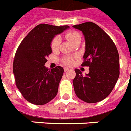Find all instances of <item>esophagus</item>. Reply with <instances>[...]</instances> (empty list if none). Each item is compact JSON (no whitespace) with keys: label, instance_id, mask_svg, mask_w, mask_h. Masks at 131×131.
<instances>
[{"label":"esophagus","instance_id":"34e87169","mask_svg":"<svg viewBox=\"0 0 131 131\" xmlns=\"http://www.w3.org/2000/svg\"><path fill=\"white\" fill-rule=\"evenodd\" d=\"M70 70V68H64V71L65 72H67V71Z\"/></svg>","mask_w":131,"mask_h":131}]
</instances>
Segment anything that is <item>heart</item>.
<instances>
[{"mask_svg":"<svg viewBox=\"0 0 131 131\" xmlns=\"http://www.w3.org/2000/svg\"><path fill=\"white\" fill-rule=\"evenodd\" d=\"M66 37L69 41L72 44H74L75 42L78 39H80V36L78 32L75 31H72V32H68L66 35ZM60 38L59 36H55L51 42V49L53 51H56L58 49L60 45ZM63 62L66 64L71 65L73 63V58L71 57H65L63 59Z\"/></svg>","mask_w":131,"mask_h":131,"instance_id":"obj_1","label":"heart"}]
</instances>
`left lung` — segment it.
I'll return each instance as SVG.
<instances>
[{"label":"left lung","mask_w":131,"mask_h":131,"mask_svg":"<svg viewBox=\"0 0 131 131\" xmlns=\"http://www.w3.org/2000/svg\"><path fill=\"white\" fill-rule=\"evenodd\" d=\"M73 28L80 30L84 36V61L82 66L89 68V73L85 76L75 69L74 91L82 101L97 103L110 94L118 79V52L111 38L97 24L85 22Z\"/></svg>","instance_id":"obj_1"}]
</instances>
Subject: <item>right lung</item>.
<instances>
[{
	"label": "right lung",
	"instance_id": "obj_1",
	"mask_svg": "<svg viewBox=\"0 0 131 131\" xmlns=\"http://www.w3.org/2000/svg\"><path fill=\"white\" fill-rule=\"evenodd\" d=\"M69 26L42 24L24 38L15 55L13 70L17 87L23 97L35 105H44L54 99L63 74L57 66L49 70L45 66L52 52L51 42Z\"/></svg>",
	"mask_w": 131,
	"mask_h": 131
}]
</instances>
